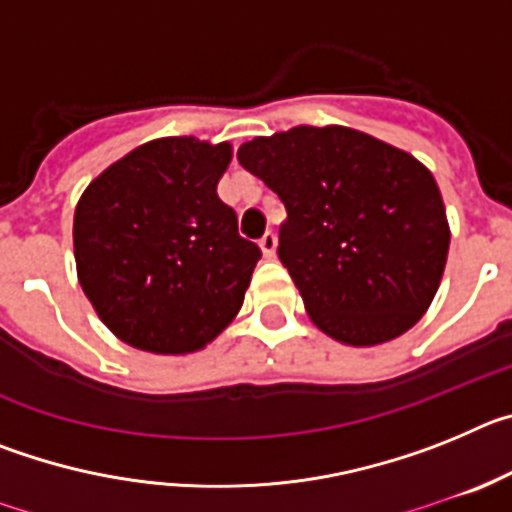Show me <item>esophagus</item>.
<instances>
[{
	"instance_id": "esophagus-1",
	"label": "esophagus",
	"mask_w": 512,
	"mask_h": 512,
	"mask_svg": "<svg viewBox=\"0 0 512 512\" xmlns=\"http://www.w3.org/2000/svg\"><path fill=\"white\" fill-rule=\"evenodd\" d=\"M261 251H264L266 259H274L277 256V233H271V230H266L264 238L259 241Z\"/></svg>"
}]
</instances>
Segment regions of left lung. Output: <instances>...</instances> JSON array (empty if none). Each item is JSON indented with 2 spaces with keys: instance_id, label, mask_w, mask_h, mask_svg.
<instances>
[{
  "instance_id": "obj_1",
  "label": "left lung",
  "mask_w": 512,
  "mask_h": 512,
  "mask_svg": "<svg viewBox=\"0 0 512 512\" xmlns=\"http://www.w3.org/2000/svg\"><path fill=\"white\" fill-rule=\"evenodd\" d=\"M287 207L279 259L310 320L346 346H379L431 307L451 230L433 174L343 125H297L238 148Z\"/></svg>"
}]
</instances>
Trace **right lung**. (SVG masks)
Here are the masks:
<instances>
[{
	"mask_svg": "<svg viewBox=\"0 0 512 512\" xmlns=\"http://www.w3.org/2000/svg\"><path fill=\"white\" fill-rule=\"evenodd\" d=\"M230 143L148 140L84 189L74 212L76 277L128 346L192 354L238 315L261 248L238 233L217 182Z\"/></svg>",
	"mask_w": 512,
	"mask_h": 512,
	"instance_id": "add662e5",
	"label": "right lung"
}]
</instances>
